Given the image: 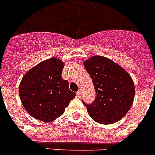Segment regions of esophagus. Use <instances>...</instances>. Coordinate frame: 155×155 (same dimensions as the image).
Returning <instances> with one entry per match:
<instances>
[{"label":"esophagus","instance_id":"34e87169","mask_svg":"<svg viewBox=\"0 0 155 155\" xmlns=\"http://www.w3.org/2000/svg\"><path fill=\"white\" fill-rule=\"evenodd\" d=\"M76 95H77L78 97H80V96H81V91H80V90H78V92H76Z\"/></svg>","mask_w":155,"mask_h":155}]
</instances>
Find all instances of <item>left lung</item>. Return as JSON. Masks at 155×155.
<instances>
[{
    "label": "left lung",
    "mask_w": 155,
    "mask_h": 155,
    "mask_svg": "<svg viewBox=\"0 0 155 155\" xmlns=\"http://www.w3.org/2000/svg\"><path fill=\"white\" fill-rule=\"evenodd\" d=\"M84 66L96 91V98L91 104L83 102L91 118L103 125L120 120L134 99V84L130 75L117 63L103 56H92L84 62Z\"/></svg>",
    "instance_id": "left-lung-1"
}]
</instances>
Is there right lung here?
<instances>
[{"label": "right lung", "mask_w": 155, "mask_h": 155, "mask_svg": "<svg viewBox=\"0 0 155 155\" xmlns=\"http://www.w3.org/2000/svg\"><path fill=\"white\" fill-rule=\"evenodd\" d=\"M64 63L57 58L44 60L28 71L19 85L22 105L33 117L43 122L63 115L75 93L63 80Z\"/></svg>", "instance_id": "1"}]
</instances>
